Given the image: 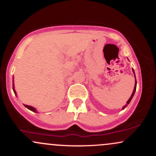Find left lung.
I'll return each mask as SVG.
<instances>
[{
	"mask_svg": "<svg viewBox=\"0 0 156 156\" xmlns=\"http://www.w3.org/2000/svg\"><path fill=\"white\" fill-rule=\"evenodd\" d=\"M133 74H134V76H135V86H134V89H133V92H132V94H131V96L130 97L129 100H128V101H127V103H126V105H124V106H123L122 108V110H123V109H125V107H126L127 105H128V104H129V103H130V102L131 101L132 98H133V95H134V94H135V92H136V84H137V83H136V79L135 73H134V70H133Z\"/></svg>",
	"mask_w": 156,
	"mask_h": 156,
	"instance_id": "1",
	"label": "left lung"
}]
</instances>
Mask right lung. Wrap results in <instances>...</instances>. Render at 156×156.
I'll return each mask as SVG.
<instances>
[{
	"mask_svg": "<svg viewBox=\"0 0 156 156\" xmlns=\"http://www.w3.org/2000/svg\"><path fill=\"white\" fill-rule=\"evenodd\" d=\"M13 78H14V77H13ZM12 85H13V91H14V92H15V95L17 96V92H16V91H15V86H14V79H13V83H12ZM25 105V107H26L27 108L29 109V110H31V112H35V113H38V112H37V109H36L35 108H34V107L31 106V105Z\"/></svg>",
	"mask_w": 156,
	"mask_h": 156,
	"instance_id": "right-lung-1",
	"label": "right lung"
}]
</instances>
